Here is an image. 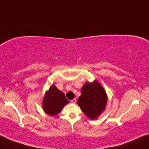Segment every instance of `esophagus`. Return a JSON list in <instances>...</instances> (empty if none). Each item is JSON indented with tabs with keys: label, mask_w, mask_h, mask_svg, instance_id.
Returning <instances> with one entry per match:
<instances>
[{
	"label": "esophagus",
	"mask_w": 149,
	"mask_h": 149,
	"mask_svg": "<svg viewBox=\"0 0 149 149\" xmlns=\"http://www.w3.org/2000/svg\"><path fill=\"white\" fill-rule=\"evenodd\" d=\"M70 101H71L72 103H75V102H77V99H76V98H73V99H72L71 100H70Z\"/></svg>",
	"instance_id": "1"
}]
</instances>
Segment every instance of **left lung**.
Listing matches in <instances>:
<instances>
[{
    "instance_id": "obj_1",
    "label": "left lung",
    "mask_w": 149,
    "mask_h": 149,
    "mask_svg": "<svg viewBox=\"0 0 149 149\" xmlns=\"http://www.w3.org/2000/svg\"><path fill=\"white\" fill-rule=\"evenodd\" d=\"M81 93L77 104L88 118L97 119L106 108L107 96L104 89L97 81H94L84 84Z\"/></svg>"
}]
</instances>
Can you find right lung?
Returning a JSON list of instances; mask_svg holds the SVG:
<instances>
[{"mask_svg": "<svg viewBox=\"0 0 149 149\" xmlns=\"http://www.w3.org/2000/svg\"><path fill=\"white\" fill-rule=\"evenodd\" d=\"M68 103L65 94L59 91L54 85H52L45 95L42 108L46 113L51 116L57 115L63 107Z\"/></svg>", "mask_w": 149, "mask_h": 149, "instance_id": "obj_1", "label": "right lung"}]
</instances>
